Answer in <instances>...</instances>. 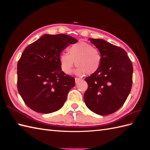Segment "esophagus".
<instances>
[{
  "mask_svg": "<svg viewBox=\"0 0 150 150\" xmlns=\"http://www.w3.org/2000/svg\"><path fill=\"white\" fill-rule=\"evenodd\" d=\"M82 80V79H79V78H75V83H76V84H77V83H78L79 82H80V81Z\"/></svg>",
  "mask_w": 150,
  "mask_h": 150,
  "instance_id": "34e87169",
  "label": "esophagus"
}]
</instances>
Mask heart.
Here are the masks:
<instances>
[{
	"instance_id": "1",
	"label": "heart",
	"mask_w": 150,
	"mask_h": 150,
	"mask_svg": "<svg viewBox=\"0 0 150 150\" xmlns=\"http://www.w3.org/2000/svg\"><path fill=\"white\" fill-rule=\"evenodd\" d=\"M68 54H61L59 61L62 71L66 74H69L76 62L77 66L75 73L78 75L94 74L101 64V56L99 51L91 45L79 42L72 45L67 49Z\"/></svg>"
}]
</instances>
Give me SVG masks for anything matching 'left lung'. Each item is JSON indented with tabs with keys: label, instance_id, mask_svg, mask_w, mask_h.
Returning <instances> with one entry per match:
<instances>
[{
	"label": "left lung",
	"instance_id": "1",
	"mask_svg": "<svg viewBox=\"0 0 150 150\" xmlns=\"http://www.w3.org/2000/svg\"><path fill=\"white\" fill-rule=\"evenodd\" d=\"M101 54L99 69L85 81L86 105L93 112L108 115L123 105L131 91L133 68L124 49L100 39H89Z\"/></svg>",
	"mask_w": 150,
	"mask_h": 150
}]
</instances>
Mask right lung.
<instances>
[{"label": "right lung", "instance_id": "add662e5", "mask_svg": "<svg viewBox=\"0 0 150 150\" xmlns=\"http://www.w3.org/2000/svg\"><path fill=\"white\" fill-rule=\"evenodd\" d=\"M77 42L66 34H45L24 51L17 63V89L33 110L47 114L64 105L75 79L62 71L59 57Z\"/></svg>", "mask_w": 150, "mask_h": 150}]
</instances>
